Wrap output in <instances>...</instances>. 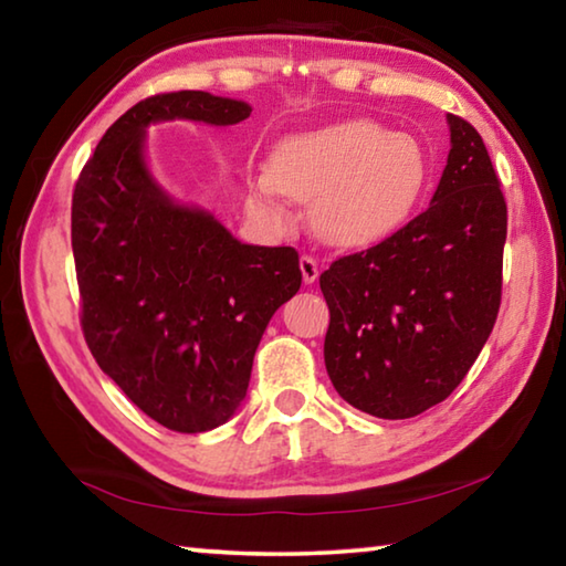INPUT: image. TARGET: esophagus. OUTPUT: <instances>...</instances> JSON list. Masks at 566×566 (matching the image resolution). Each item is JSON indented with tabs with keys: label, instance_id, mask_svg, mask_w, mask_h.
Returning <instances> with one entry per match:
<instances>
[{
	"label": "esophagus",
	"instance_id": "1",
	"mask_svg": "<svg viewBox=\"0 0 566 566\" xmlns=\"http://www.w3.org/2000/svg\"><path fill=\"white\" fill-rule=\"evenodd\" d=\"M300 270H302V280H304V284H314V282H317V276H319V264H317V260H314V256H310V254H302V260H300Z\"/></svg>",
	"mask_w": 566,
	"mask_h": 566
}]
</instances>
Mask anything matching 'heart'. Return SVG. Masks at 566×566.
Instances as JSON below:
<instances>
[{
  "label": "heart",
  "instance_id": "1",
  "mask_svg": "<svg viewBox=\"0 0 566 566\" xmlns=\"http://www.w3.org/2000/svg\"><path fill=\"white\" fill-rule=\"evenodd\" d=\"M429 175L415 137L379 122L347 119L286 134L270 169L247 179L256 212L286 222L290 197L310 205L314 232L334 247H367L405 224Z\"/></svg>",
  "mask_w": 566,
  "mask_h": 566
}]
</instances>
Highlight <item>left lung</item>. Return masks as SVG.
<instances>
[{
    "label": "left lung",
    "instance_id": "left-lung-1",
    "mask_svg": "<svg viewBox=\"0 0 566 566\" xmlns=\"http://www.w3.org/2000/svg\"><path fill=\"white\" fill-rule=\"evenodd\" d=\"M447 122L452 149L427 212L319 276L332 385L379 419L417 417L452 395L500 314L506 202L479 132L454 114Z\"/></svg>",
    "mask_w": 566,
    "mask_h": 566
}]
</instances>
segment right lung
I'll return each mask as SVG.
<instances>
[{
	"instance_id": "1",
	"label": "right lung",
	"mask_w": 566,
	"mask_h": 566,
	"mask_svg": "<svg viewBox=\"0 0 566 566\" xmlns=\"http://www.w3.org/2000/svg\"><path fill=\"white\" fill-rule=\"evenodd\" d=\"M249 114L209 92L155 94L104 132L74 185L84 339L104 375L171 432H209L234 415L266 324L302 272L294 247L242 244L205 209L177 205L147 169V127H227Z\"/></svg>"
}]
</instances>
